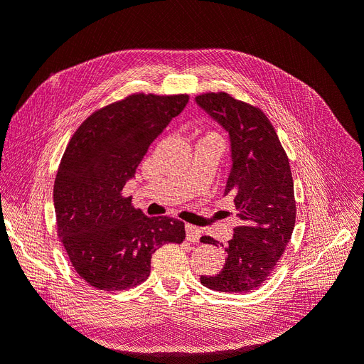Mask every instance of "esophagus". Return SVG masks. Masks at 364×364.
<instances>
[{
  "label": "esophagus",
  "instance_id": "1",
  "mask_svg": "<svg viewBox=\"0 0 364 364\" xmlns=\"http://www.w3.org/2000/svg\"><path fill=\"white\" fill-rule=\"evenodd\" d=\"M185 230H186V240L191 241V243H199V238L202 234L199 228H196L193 225H186Z\"/></svg>",
  "mask_w": 364,
  "mask_h": 364
}]
</instances>
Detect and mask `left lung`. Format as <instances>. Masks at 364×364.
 Wrapping results in <instances>:
<instances>
[{"instance_id": "obj_1", "label": "left lung", "mask_w": 364, "mask_h": 364, "mask_svg": "<svg viewBox=\"0 0 364 364\" xmlns=\"http://www.w3.org/2000/svg\"><path fill=\"white\" fill-rule=\"evenodd\" d=\"M196 102L229 132L232 171L225 194L234 197L241 218L228 243L225 267L200 277V282L217 291L249 293L267 281L293 234L296 200L289 156L258 106L225 91L199 94ZM200 241L215 245L209 235Z\"/></svg>"}]
</instances>
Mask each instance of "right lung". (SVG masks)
I'll list each match as a JSON object with an SVG mask.
<instances>
[{
  "mask_svg": "<svg viewBox=\"0 0 364 364\" xmlns=\"http://www.w3.org/2000/svg\"><path fill=\"white\" fill-rule=\"evenodd\" d=\"M186 103V94L134 92L97 109L65 149L53 191L58 237L77 274L97 290L136 287L150 277L156 249L185 240L183 222L144 215L123 188Z\"/></svg>",
  "mask_w": 364,
  "mask_h": 364,
  "instance_id": "right-lung-1",
  "label": "right lung"
}]
</instances>
